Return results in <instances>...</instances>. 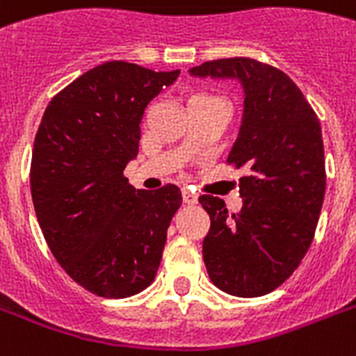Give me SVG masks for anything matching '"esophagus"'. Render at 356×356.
Masks as SVG:
<instances>
[{
  "mask_svg": "<svg viewBox=\"0 0 356 356\" xmlns=\"http://www.w3.org/2000/svg\"><path fill=\"white\" fill-rule=\"evenodd\" d=\"M183 201L186 205H195L197 203V195L194 192H190V190H183Z\"/></svg>",
  "mask_w": 356,
  "mask_h": 356,
  "instance_id": "34e87169",
  "label": "esophagus"
}]
</instances>
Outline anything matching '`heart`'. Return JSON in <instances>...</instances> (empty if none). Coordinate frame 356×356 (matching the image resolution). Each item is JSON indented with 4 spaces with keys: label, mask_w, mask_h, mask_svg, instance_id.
Here are the masks:
<instances>
[{
    "label": "heart",
    "mask_w": 356,
    "mask_h": 356,
    "mask_svg": "<svg viewBox=\"0 0 356 356\" xmlns=\"http://www.w3.org/2000/svg\"><path fill=\"white\" fill-rule=\"evenodd\" d=\"M195 97H201V96H195Z\"/></svg>",
    "instance_id": "b5f03b06"
}]
</instances>
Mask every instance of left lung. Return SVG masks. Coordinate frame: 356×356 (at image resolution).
Returning <instances> with one entry per match:
<instances>
[{
  "label": "left lung",
  "mask_w": 356,
  "mask_h": 356,
  "mask_svg": "<svg viewBox=\"0 0 356 356\" xmlns=\"http://www.w3.org/2000/svg\"><path fill=\"white\" fill-rule=\"evenodd\" d=\"M190 75L242 86V118L227 159L248 170L238 181L242 211L229 216L220 197L201 195L211 216L203 260L214 286L259 298L292 275L314 236L325 195L320 120L286 74L254 58L211 60Z\"/></svg>",
  "instance_id": "8db88e82"
}]
</instances>
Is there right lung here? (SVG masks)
I'll return each instance as SVG.
<instances>
[{"label": "right lung", "instance_id": "right-lung-1", "mask_svg": "<svg viewBox=\"0 0 356 356\" xmlns=\"http://www.w3.org/2000/svg\"><path fill=\"white\" fill-rule=\"evenodd\" d=\"M181 70L111 60L47 105L31 159V195L53 257L75 282L120 299L153 282L181 190H136L123 170L138 155L145 107Z\"/></svg>", "mask_w": 356, "mask_h": 356}]
</instances>
